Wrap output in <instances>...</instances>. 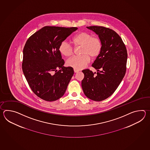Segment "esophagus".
Returning <instances> with one entry per match:
<instances>
[{"mask_svg": "<svg viewBox=\"0 0 150 150\" xmlns=\"http://www.w3.org/2000/svg\"><path fill=\"white\" fill-rule=\"evenodd\" d=\"M74 72H75V73H77V72H79V70H76V69H74Z\"/></svg>", "mask_w": 150, "mask_h": 150, "instance_id": "obj_1", "label": "esophagus"}]
</instances>
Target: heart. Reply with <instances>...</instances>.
Returning <instances> with one entry per match:
<instances>
[{
    "label": "heart",
    "instance_id": "b5f03b06",
    "mask_svg": "<svg viewBox=\"0 0 150 150\" xmlns=\"http://www.w3.org/2000/svg\"><path fill=\"white\" fill-rule=\"evenodd\" d=\"M75 47L81 46L80 56H74L67 62V66L80 70L86 67L93 58L97 57L102 51V43L101 40L86 32H80L75 35L71 40ZM59 51L65 57H70L74 52V48L69 43L62 42L59 46Z\"/></svg>",
    "mask_w": 150,
    "mask_h": 150
}]
</instances>
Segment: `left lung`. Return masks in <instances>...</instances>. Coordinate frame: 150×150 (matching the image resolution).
<instances>
[{
  "mask_svg": "<svg viewBox=\"0 0 150 150\" xmlns=\"http://www.w3.org/2000/svg\"><path fill=\"white\" fill-rule=\"evenodd\" d=\"M102 43V51L92 66L97 70L82 71L84 78L81 86L85 95L95 101L107 99L114 93L124 78L127 69V50L117 33L103 26H89Z\"/></svg>",
  "mask_w": 150,
  "mask_h": 150,
  "instance_id": "obj_1",
  "label": "left lung"
}]
</instances>
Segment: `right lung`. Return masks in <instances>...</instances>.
I'll list each match as a JSON object with an SVG mask.
<instances>
[{"label": "right lung", "instance_id": "1", "mask_svg": "<svg viewBox=\"0 0 150 150\" xmlns=\"http://www.w3.org/2000/svg\"><path fill=\"white\" fill-rule=\"evenodd\" d=\"M77 29L45 26L26 41L23 50V72L32 91L45 101L61 98L74 75L72 67H63L65 62L59 46Z\"/></svg>", "mask_w": 150, "mask_h": 150}]
</instances>
